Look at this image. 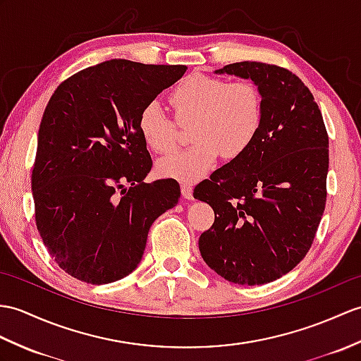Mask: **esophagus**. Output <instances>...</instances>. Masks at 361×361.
I'll list each match as a JSON object with an SVG mask.
<instances>
[{
	"mask_svg": "<svg viewBox=\"0 0 361 361\" xmlns=\"http://www.w3.org/2000/svg\"><path fill=\"white\" fill-rule=\"evenodd\" d=\"M181 195L183 198L186 200H194V195H192V186L188 183H183L181 184Z\"/></svg>",
	"mask_w": 361,
	"mask_h": 361,
	"instance_id": "1",
	"label": "esophagus"
}]
</instances>
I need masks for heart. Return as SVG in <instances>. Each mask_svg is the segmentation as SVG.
<instances>
[{"mask_svg":"<svg viewBox=\"0 0 361 361\" xmlns=\"http://www.w3.org/2000/svg\"><path fill=\"white\" fill-rule=\"evenodd\" d=\"M175 120L192 121L190 140L195 145L158 161L157 171L164 178L197 181L211 172L220 155L237 158L252 145L263 123V97L255 82L206 75H189L169 95ZM138 128L146 145L158 154L177 145V123L157 103H149L140 114Z\"/></svg>","mask_w":361,"mask_h":361,"instance_id":"heart-1","label":"heart"}]
</instances>
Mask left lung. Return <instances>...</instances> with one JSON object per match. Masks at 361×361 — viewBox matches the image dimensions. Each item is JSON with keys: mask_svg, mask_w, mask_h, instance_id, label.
I'll use <instances>...</instances> for the list:
<instances>
[{"mask_svg": "<svg viewBox=\"0 0 361 361\" xmlns=\"http://www.w3.org/2000/svg\"><path fill=\"white\" fill-rule=\"evenodd\" d=\"M215 73L252 80L263 97V123L245 154L194 190L214 209L201 233L206 264L231 283H271L311 249L326 206L329 138L305 82L280 66L241 61Z\"/></svg>", "mask_w": 361, "mask_h": 361, "instance_id": "obj_1", "label": "left lung"}]
</instances>
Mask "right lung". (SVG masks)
<instances>
[{"instance_id": "obj_1", "label": "right lung", "mask_w": 361, "mask_h": 361, "mask_svg": "<svg viewBox=\"0 0 361 361\" xmlns=\"http://www.w3.org/2000/svg\"><path fill=\"white\" fill-rule=\"evenodd\" d=\"M186 69L111 60L72 75L50 97L32 195L44 246L73 279L107 284L135 271L150 226L178 203L175 180L145 183L152 158L138 118Z\"/></svg>"}]
</instances>
